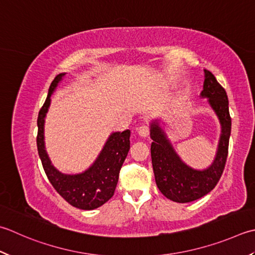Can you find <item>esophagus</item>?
Returning a JSON list of instances; mask_svg holds the SVG:
<instances>
[{"label":"esophagus","instance_id":"1","mask_svg":"<svg viewBox=\"0 0 255 255\" xmlns=\"http://www.w3.org/2000/svg\"><path fill=\"white\" fill-rule=\"evenodd\" d=\"M137 132L140 137H148L149 134V128L146 125H141V126H139L137 128Z\"/></svg>","mask_w":255,"mask_h":255}]
</instances>
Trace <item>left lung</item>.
Segmentation results:
<instances>
[{
  "label": "left lung",
  "mask_w": 255,
  "mask_h": 255,
  "mask_svg": "<svg viewBox=\"0 0 255 255\" xmlns=\"http://www.w3.org/2000/svg\"><path fill=\"white\" fill-rule=\"evenodd\" d=\"M200 96L207 98L221 125L216 158L204 170L187 166L178 156L158 121L150 124L151 161L157 187L164 197L179 203L194 201L210 192L220 180L228 158L231 133L228 96L213 74L207 69H204L203 91Z\"/></svg>",
  "instance_id": "left-lung-1"
}]
</instances>
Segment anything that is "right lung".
<instances>
[{
  "label": "right lung",
  "instance_id": "add662e5",
  "mask_svg": "<svg viewBox=\"0 0 255 255\" xmlns=\"http://www.w3.org/2000/svg\"><path fill=\"white\" fill-rule=\"evenodd\" d=\"M65 73L57 75L48 89V95L37 118V150L49 182L73 207L82 210H94L106 203L114 196L119 171L130 148V130L113 132L101 153L87 170L76 174H65L55 168L45 150L44 123L51 105V96Z\"/></svg>",
  "mask_w": 255,
  "mask_h": 255
}]
</instances>
